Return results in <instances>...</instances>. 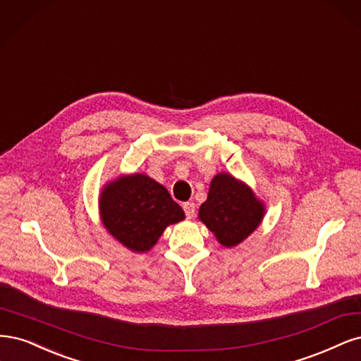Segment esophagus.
<instances>
[{"instance_id": "1", "label": "esophagus", "mask_w": 361, "mask_h": 361, "mask_svg": "<svg viewBox=\"0 0 361 361\" xmlns=\"http://www.w3.org/2000/svg\"><path fill=\"white\" fill-rule=\"evenodd\" d=\"M183 210L185 213V217L188 219H192L195 216V212H196V207L193 202H184L183 204Z\"/></svg>"}]
</instances>
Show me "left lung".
<instances>
[{
  "label": "left lung",
  "mask_w": 361,
  "mask_h": 361,
  "mask_svg": "<svg viewBox=\"0 0 361 361\" xmlns=\"http://www.w3.org/2000/svg\"><path fill=\"white\" fill-rule=\"evenodd\" d=\"M262 216L264 205L247 185L229 173L213 178L207 201L200 208V219L226 247H234L250 235Z\"/></svg>",
  "instance_id": "obj_1"
}]
</instances>
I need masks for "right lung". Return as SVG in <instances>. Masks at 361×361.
Segmentation results:
<instances>
[{
    "mask_svg": "<svg viewBox=\"0 0 361 361\" xmlns=\"http://www.w3.org/2000/svg\"><path fill=\"white\" fill-rule=\"evenodd\" d=\"M100 213L106 229L133 252L149 250L168 225L184 219L183 208L164 185L144 173L108 184L100 197Z\"/></svg>",
    "mask_w": 361,
    "mask_h": 361,
    "instance_id": "1",
    "label": "right lung"
}]
</instances>
